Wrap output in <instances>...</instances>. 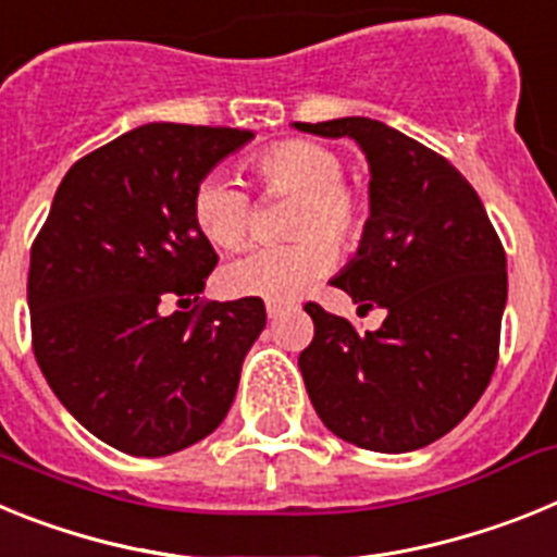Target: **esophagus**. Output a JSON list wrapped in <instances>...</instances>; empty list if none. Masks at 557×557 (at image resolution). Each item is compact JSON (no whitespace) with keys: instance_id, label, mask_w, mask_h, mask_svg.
Masks as SVG:
<instances>
[{"instance_id":"1","label":"esophagus","mask_w":557,"mask_h":557,"mask_svg":"<svg viewBox=\"0 0 557 557\" xmlns=\"http://www.w3.org/2000/svg\"><path fill=\"white\" fill-rule=\"evenodd\" d=\"M285 311H288V308H285L283 302H265V313H269V319H280Z\"/></svg>"}]
</instances>
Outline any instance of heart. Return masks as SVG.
Returning <instances> with one entry per match:
<instances>
[{
	"label": "heart",
	"mask_w": 557,
	"mask_h": 557,
	"mask_svg": "<svg viewBox=\"0 0 557 557\" xmlns=\"http://www.w3.org/2000/svg\"><path fill=\"white\" fill-rule=\"evenodd\" d=\"M249 171L269 196H294L283 246H258L232 258L219 272L226 297L288 302L306 292L336 260V246L359 244L367 205L342 182V159L327 145L285 139L255 153ZM193 221L219 249H235L251 230V201L232 178L207 176L193 190Z\"/></svg>",
	"instance_id": "1"
}]
</instances>
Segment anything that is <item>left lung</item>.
I'll use <instances>...</instances> for the list:
<instances>
[{"instance_id": "8db88e82", "label": "left lung", "mask_w": 557, "mask_h": 557, "mask_svg": "<svg viewBox=\"0 0 557 557\" xmlns=\"http://www.w3.org/2000/svg\"><path fill=\"white\" fill-rule=\"evenodd\" d=\"M350 137L370 164V219L356 258L331 280L352 302L386 311L356 333L317 302L299 352L322 423L381 454L423 448L482 398L499 359L507 258L480 196L448 159L370 117L294 123Z\"/></svg>"}]
</instances>
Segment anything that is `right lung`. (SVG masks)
<instances>
[{"instance_id": "obj_1", "label": "right lung", "mask_w": 557, "mask_h": 557, "mask_svg": "<svg viewBox=\"0 0 557 557\" xmlns=\"http://www.w3.org/2000/svg\"><path fill=\"white\" fill-rule=\"evenodd\" d=\"M255 137L148 123L77 159L30 249L33 350L66 412L134 457L215 432L265 327L263 299L198 302L219 255L193 190ZM176 301L190 312L164 314Z\"/></svg>"}]
</instances>
